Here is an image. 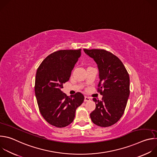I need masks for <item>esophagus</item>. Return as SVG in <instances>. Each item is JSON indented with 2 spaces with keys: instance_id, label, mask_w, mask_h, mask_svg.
Listing matches in <instances>:
<instances>
[{
  "instance_id": "1",
  "label": "esophagus",
  "mask_w": 157,
  "mask_h": 157,
  "mask_svg": "<svg viewBox=\"0 0 157 157\" xmlns=\"http://www.w3.org/2000/svg\"><path fill=\"white\" fill-rule=\"evenodd\" d=\"M91 99H90V98H88L87 96L84 97V102H87V101H89Z\"/></svg>"
}]
</instances>
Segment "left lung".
<instances>
[{"label": "left lung", "instance_id": "1", "mask_svg": "<svg viewBox=\"0 0 157 157\" xmlns=\"http://www.w3.org/2000/svg\"><path fill=\"white\" fill-rule=\"evenodd\" d=\"M98 65V91L102 101L93 98L96 109L90 114L93 122L106 127L116 124L122 116L130 94L129 75L122 61L104 50L84 49Z\"/></svg>", "mask_w": 157, "mask_h": 157}]
</instances>
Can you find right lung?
<instances>
[{
  "mask_svg": "<svg viewBox=\"0 0 157 157\" xmlns=\"http://www.w3.org/2000/svg\"><path fill=\"white\" fill-rule=\"evenodd\" d=\"M81 55V49L59 50L48 56L37 69L35 93L39 110L45 121L56 127L70 125L84 101L81 93L69 97L62 91Z\"/></svg>",
  "mask_w": 157,
  "mask_h": 157,
  "instance_id": "right-lung-1",
  "label": "right lung"
}]
</instances>
